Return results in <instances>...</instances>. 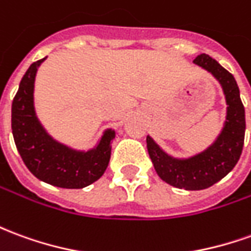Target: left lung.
<instances>
[{"label": "left lung", "instance_id": "8db88e82", "mask_svg": "<svg viewBox=\"0 0 251 251\" xmlns=\"http://www.w3.org/2000/svg\"><path fill=\"white\" fill-rule=\"evenodd\" d=\"M211 72L222 84L227 100V117L220 136L209 148L189 159H174L164 153L148 136L147 148L157 175L171 186L185 190L208 189L228 174L241 157L245 143V107L234 76L206 54L193 61Z\"/></svg>", "mask_w": 251, "mask_h": 251}]
</instances>
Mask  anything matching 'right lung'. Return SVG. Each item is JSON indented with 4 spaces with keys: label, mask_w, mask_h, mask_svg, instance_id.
<instances>
[{
    "label": "right lung",
    "mask_w": 251,
    "mask_h": 251,
    "mask_svg": "<svg viewBox=\"0 0 251 251\" xmlns=\"http://www.w3.org/2000/svg\"><path fill=\"white\" fill-rule=\"evenodd\" d=\"M39 59L28 68L12 103V133L23 162L38 179L64 189H81L100 178L110 162L115 131L108 129L98 147L80 152L54 141L35 115L34 83Z\"/></svg>",
    "instance_id": "obj_1"
}]
</instances>
